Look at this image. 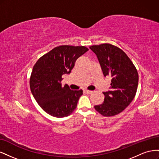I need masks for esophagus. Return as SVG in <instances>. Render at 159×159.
I'll return each mask as SVG.
<instances>
[{
	"instance_id": "obj_1",
	"label": "esophagus",
	"mask_w": 159,
	"mask_h": 159,
	"mask_svg": "<svg viewBox=\"0 0 159 159\" xmlns=\"http://www.w3.org/2000/svg\"><path fill=\"white\" fill-rule=\"evenodd\" d=\"M84 92H85V93H87V94H91V93H92V92H93V91H90V90H88V89H84Z\"/></svg>"
}]
</instances>
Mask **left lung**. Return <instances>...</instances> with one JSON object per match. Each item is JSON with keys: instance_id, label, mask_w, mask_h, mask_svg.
<instances>
[{"instance_id": "left-lung-1", "label": "left lung", "mask_w": 159, "mask_h": 159, "mask_svg": "<svg viewBox=\"0 0 159 159\" xmlns=\"http://www.w3.org/2000/svg\"><path fill=\"white\" fill-rule=\"evenodd\" d=\"M98 57L105 77H111L110 90L103 92V103L95 105L105 117L122 112L135 96L139 82L137 70L127 55L119 48L110 44L89 47Z\"/></svg>"}]
</instances>
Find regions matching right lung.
Listing matches in <instances>:
<instances>
[{"label":"right lung","mask_w":159,"mask_h":159,"mask_svg":"<svg viewBox=\"0 0 159 159\" xmlns=\"http://www.w3.org/2000/svg\"><path fill=\"white\" fill-rule=\"evenodd\" d=\"M88 50L85 46H60L39 58L30 79L31 92L40 107L53 117H64L76 108L82 89L62 86V75L70 74L76 60Z\"/></svg>","instance_id":"right-lung-1"}]
</instances>
